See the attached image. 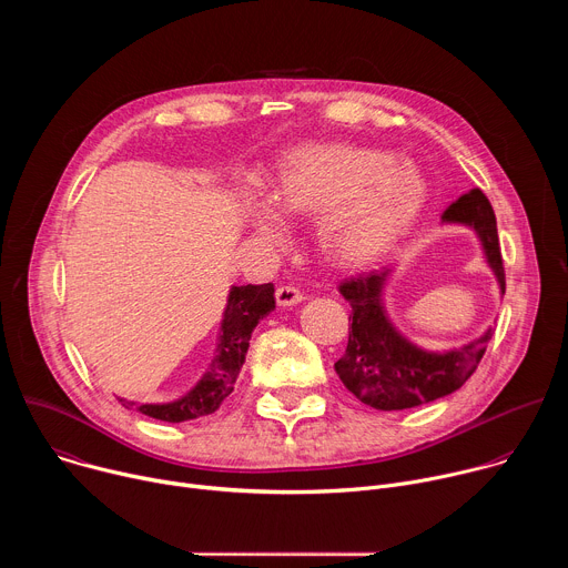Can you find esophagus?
<instances>
[{
    "label": "esophagus",
    "instance_id": "1",
    "mask_svg": "<svg viewBox=\"0 0 568 568\" xmlns=\"http://www.w3.org/2000/svg\"><path fill=\"white\" fill-rule=\"evenodd\" d=\"M305 296H303V292L301 290H296L294 285H281L278 290H276V303L278 305H283V307H290V305H296V303H301Z\"/></svg>",
    "mask_w": 568,
    "mask_h": 568
}]
</instances>
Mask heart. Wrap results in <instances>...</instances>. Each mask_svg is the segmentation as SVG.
Segmentation results:
<instances>
[{"label": "heart", "mask_w": 568, "mask_h": 568, "mask_svg": "<svg viewBox=\"0 0 568 568\" xmlns=\"http://www.w3.org/2000/svg\"><path fill=\"white\" fill-rule=\"evenodd\" d=\"M270 200L283 215L318 217L323 256L362 267L414 226L427 202V182L414 161L393 159L386 150L314 143L283 156ZM275 212L265 204L252 209L254 229L265 240L283 235Z\"/></svg>", "instance_id": "heart-1"}]
</instances>
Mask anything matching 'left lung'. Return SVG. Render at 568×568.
Wrapping results in <instances>:
<instances>
[{
	"label": "left lung",
	"mask_w": 568,
	"mask_h": 568,
	"mask_svg": "<svg viewBox=\"0 0 568 568\" xmlns=\"http://www.w3.org/2000/svg\"><path fill=\"white\" fill-rule=\"evenodd\" d=\"M445 224L469 226L478 240L490 270L506 294L504 258L499 250L497 217L483 191L471 189L452 202L443 213ZM390 270L362 274L339 285L351 303L353 326L346 355L335 364L344 386L364 404L379 412L414 409L460 388L476 371L495 331L452 351H425L404 337L386 314L382 294ZM348 318V321H351Z\"/></svg>",
	"instance_id": "left-lung-1"
}]
</instances>
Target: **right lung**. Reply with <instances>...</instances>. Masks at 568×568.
I'll list each match as a JSON object with an SVG mask.
<instances>
[{
  "mask_svg": "<svg viewBox=\"0 0 568 568\" xmlns=\"http://www.w3.org/2000/svg\"><path fill=\"white\" fill-rule=\"evenodd\" d=\"M276 307L274 285H233L222 312V326L215 355L206 366L200 382L180 399L164 404H139L119 397L125 409H136L143 416L164 423H184L202 416H211L231 395L237 373L245 364L250 339L258 321Z\"/></svg>",
  "mask_w": 568,
  "mask_h": 568,
  "instance_id": "add662e5",
  "label": "right lung"
}]
</instances>
